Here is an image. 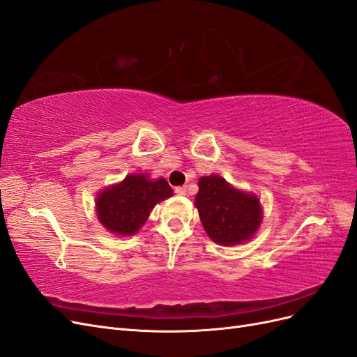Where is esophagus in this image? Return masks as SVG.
I'll list each match as a JSON object with an SVG mask.
<instances>
[{
	"label": "esophagus",
	"instance_id": "1",
	"mask_svg": "<svg viewBox=\"0 0 357 357\" xmlns=\"http://www.w3.org/2000/svg\"><path fill=\"white\" fill-rule=\"evenodd\" d=\"M175 192L179 194V195H185L187 194V187L185 185H183V187H176Z\"/></svg>",
	"mask_w": 357,
	"mask_h": 357
}]
</instances>
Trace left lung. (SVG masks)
Returning a JSON list of instances; mask_svg holds the SVG:
<instances>
[{"mask_svg":"<svg viewBox=\"0 0 357 357\" xmlns=\"http://www.w3.org/2000/svg\"><path fill=\"white\" fill-rule=\"evenodd\" d=\"M195 206L206 233L224 246L243 243L261 224V204L255 195L233 188L218 175L200 178Z\"/></svg>","mask_w":357,"mask_h":357,"instance_id":"left-lung-1","label":"left lung"}]
</instances>
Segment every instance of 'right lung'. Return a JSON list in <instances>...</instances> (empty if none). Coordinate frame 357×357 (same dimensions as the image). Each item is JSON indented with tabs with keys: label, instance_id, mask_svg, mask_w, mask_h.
Segmentation results:
<instances>
[{
	"label": "right lung",
	"instance_id": "right-lung-1",
	"mask_svg": "<svg viewBox=\"0 0 357 357\" xmlns=\"http://www.w3.org/2000/svg\"><path fill=\"white\" fill-rule=\"evenodd\" d=\"M172 194L165 178L149 181L145 175H129L121 183L99 194L96 202L99 221L112 233L135 234L145 224L154 206Z\"/></svg>",
	"mask_w": 357,
	"mask_h": 357
}]
</instances>
